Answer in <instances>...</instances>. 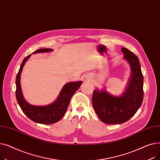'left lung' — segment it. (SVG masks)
<instances>
[{
	"label": "left lung",
	"mask_w": 160,
	"mask_h": 160,
	"mask_svg": "<svg viewBox=\"0 0 160 160\" xmlns=\"http://www.w3.org/2000/svg\"><path fill=\"white\" fill-rule=\"evenodd\" d=\"M124 58L131 67V77L122 95L113 96L105 90L94 89L92 103L103 122L120 124L129 120L140 108L143 100V76L138 58L127 48H121Z\"/></svg>",
	"instance_id": "8db88e82"
}]
</instances>
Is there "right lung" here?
<instances>
[{
  "label": "right lung",
  "mask_w": 160,
  "mask_h": 160,
  "mask_svg": "<svg viewBox=\"0 0 160 160\" xmlns=\"http://www.w3.org/2000/svg\"><path fill=\"white\" fill-rule=\"evenodd\" d=\"M52 48H41L32 54L43 53L52 51ZM31 54L25 58L20 67L19 71L16 77V98L22 111L30 119L37 123L50 124L60 121L65 115L69 104L70 100L74 93L77 91L81 84L82 81L69 82L66 83L62 89L60 95L55 101L47 106H33L26 101L23 97L20 83L21 74L23 67L28 60Z\"/></svg>",
  "instance_id": "add662e5"
}]
</instances>
